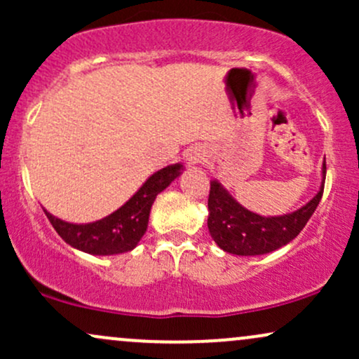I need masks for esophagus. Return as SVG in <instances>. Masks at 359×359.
Masks as SVG:
<instances>
[{
  "instance_id": "1",
  "label": "esophagus",
  "mask_w": 359,
  "mask_h": 359,
  "mask_svg": "<svg viewBox=\"0 0 359 359\" xmlns=\"http://www.w3.org/2000/svg\"><path fill=\"white\" fill-rule=\"evenodd\" d=\"M201 158H203V154H199V151H197V150L194 151V154H189V155H187V162L191 163V165H194V163L199 162Z\"/></svg>"
}]
</instances>
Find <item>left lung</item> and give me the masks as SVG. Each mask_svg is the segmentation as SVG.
I'll return each instance as SVG.
<instances>
[{
	"label": "left lung",
	"instance_id": "left-lung-1",
	"mask_svg": "<svg viewBox=\"0 0 359 359\" xmlns=\"http://www.w3.org/2000/svg\"><path fill=\"white\" fill-rule=\"evenodd\" d=\"M320 187L314 197L295 211L262 216L241 205L217 179L211 180L208 201V228L222 251L238 257H257L282 248L302 231L320 203L325 180V158Z\"/></svg>",
	"mask_w": 359,
	"mask_h": 359
}]
</instances>
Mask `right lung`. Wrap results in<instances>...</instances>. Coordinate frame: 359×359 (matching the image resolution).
Segmentation results:
<instances>
[{"mask_svg": "<svg viewBox=\"0 0 359 359\" xmlns=\"http://www.w3.org/2000/svg\"><path fill=\"white\" fill-rule=\"evenodd\" d=\"M182 172V163H172L160 168L148 177L121 208L102 219L77 224L59 219L47 209H43V212L62 240L72 248L97 257L128 253L137 248L143 234L147 233L150 209L156 196L165 191Z\"/></svg>", "mask_w": 359, "mask_h": 359, "instance_id": "add662e5", "label": "right lung"}]
</instances>
